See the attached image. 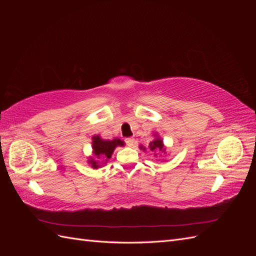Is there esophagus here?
<instances>
[{"label": "esophagus", "instance_id": "34e87169", "mask_svg": "<svg viewBox=\"0 0 256 256\" xmlns=\"http://www.w3.org/2000/svg\"><path fill=\"white\" fill-rule=\"evenodd\" d=\"M125 142L129 147H132L134 144V138H125Z\"/></svg>", "mask_w": 256, "mask_h": 256}]
</instances>
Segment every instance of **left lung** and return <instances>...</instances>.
Here are the masks:
<instances>
[{
  "label": "left lung",
  "instance_id": "obj_1",
  "mask_svg": "<svg viewBox=\"0 0 256 256\" xmlns=\"http://www.w3.org/2000/svg\"><path fill=\"white\" fill-rule=\"evenodd\" d=\"M150 150L152 152H154V156H157L159 152L166 154V147L164 145V141H162L159 136H157L152 142L150 143Z\"/></svg>",
  "mask_w": 256,
  "mask_h": 256
}]
</instances>
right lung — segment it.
<instances>
[{
  "mask_svg": "<svg viewBox=\"0 0 256 256\" xmlns=\"http://www.w3.org/2000/svg\"><path fill=\"white\" fill-rule=\"evenodd\" d=\"M124 142L120 138H113L112 141L109 140H102L99 136H95L92 138V154H94L95 158L97 159H104L106 161L110 159L112 154L115 150V147L122 146ZM92 164V168H98L100 166L97 161H95L92 158L88 161Z\"/></svg>",
  "mask_w": 256,
  "mask_h": 256,
  "instance_id": "add662e5",
  "label": "right lung"
}]
</instances>
